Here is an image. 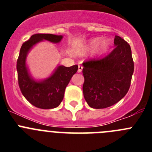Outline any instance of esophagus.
Masks as SVG:
<instances>
[{
    "label": "esophagus",
    "instance_id": "obj_1",
    "mask_svg": "<svg viewBox=\"0 0 152 152\" xmlns=\"http://www.w3.org/2000/svg\"><path fill=\"white\" fill-rule=\"evenodd\" d=\"M83 70V66H81V65H78V70H77V72L80 73V72H82Z\"/></svg>",
    "mask_w": 152,
    "mask_h": 152
}]
</instances>
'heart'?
I'll return each mask as SVG.
<instances>
[{
    "instance_id": "obj_1",
    "label": "heart",
    "mask_w": 152,
    "mask_h": 152,
    "mask_svg": "<svg viewBox=\"0 0 152 152\" xmlns=\"http://www.w3.org/2000/svg\"><path fill=\"white\" fill-rule=\"evenodd\" d=\"M95 46H96V53L102 54V53L105 52L108 49L109 46H110V42H109L108 40H103V41L100 42L99 39H94L91 40L87 45L88 49H93Z\"/></svg>"
}]
</instances>
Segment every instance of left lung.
Returning <instances> with one entry per match:
<instances>
[{"instance_id": "obj_1", "label": "left lung", "mask_w": 152, "mask_h": 152, "mask_svg": "<svg viewBox=\"0 0 152 152\" xmlns=\"http://www.w3.org/2000/svg\"><path fill=\"white\" fill-rule=\"evenodd\" d=\"M116 48L103 58L83 63V93L94 109L111 107L124 97L131 84L134 62L130 45L120 36L114 38Z\"/></svg>"}]
</instances>
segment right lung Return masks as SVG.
Returning <instances> with one entry per match:
<instances>
[{"mask_svg":"<svg viewBox=\"0 0 152 152\" xmlns=\"http://www.w3.org/2000/svg\"><path fill=\"white\" fill-rule=\"evenodd\" d=\"M62 36L38 33L21 46L17 62L18 84L21 93L29 103L40 109H53L58 107L70 80L77 71V64L71 67L58 66L53 75L43 81H35L31 78L26 66V57L29 49L39 42L45 39L58 43Z\"/></svg>","mask_w":152,"mask_h":152,"instance_id":"obj_1","label":"right lung"}]
</instances>
